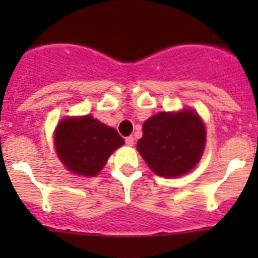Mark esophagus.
Returning a JSON list of instances; mask_svg holds the SVG:
<instances>
[{"label":"esophagus","instance_id":"esophagus-1","mask_svg":"<svg viewBox=\"0 0 258 258\" xmlns=\"http://www.w3.org/2000/svg\"><path fill=\"white\" fill-rule=\"evenodd\" d=\"M125 143H126L127 146H133L134 145V137L133 136H129L125 138Z\"/></svg>","mask_w":258,"mask_h":258}]
</instances>
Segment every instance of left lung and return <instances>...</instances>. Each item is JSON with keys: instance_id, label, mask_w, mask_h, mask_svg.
Masks as SVG:
<instances>
[{"instance_id": "left-lung-1", "label": "left lung", "mask_w": 258, "mask_h": 258, "mask_svg": "<svg viewBox=\"0 0 258 258\" xmlns=\"http://www.w3.org/2000/svg\"><path fill=\"white\" fill-rule=\"evenodd\" d=\"M206 146V127L191 109L160 112L143 124L137 149L147 165L161 177H178L199 163Z\"/></svg>"}]
</instances>
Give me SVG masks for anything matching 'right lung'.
<instances>
[{"mask_svg":"<svg viewBox=\"0 0 258 258\" xmlns=\"http://www.w3.org/2000/svg\"><path fill=\"white\" fill-rule=\"evenodd\" d=\"M54 142L56 154L66 168L88 177L101 172L109 155L124 145L116 129L89 115L67 117L59 122Z\"/></svg>","mask_w":258,"mask_h":258,"instance_id":"1","label":"right lung"}]
</instances>
